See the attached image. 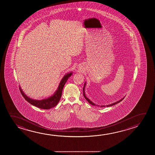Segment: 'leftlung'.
Here are the masks:
<instances>
[{
    "mask_svg": "<svg viewBox=\"0 0 155 155\" xmlns=\"http://www.w3.org/2000/svg\"><path fill=\"white\" fill-rule=\"evenodd\" d=\"M85 84H84V87H83V94H84V97H85V98L87 101V102H89V103L90 104H92V105H95V104L93 102H92L90 99L88 98H87L86 97V96H85V92H84V88H85ZM124 99V98H123V99H121V100H120V101H118V102H116V103H113V104H110V105H107V107H110V106H112V105H115V104H117V103H119L120 102H121V101H122L123 99ZM106 107L105 105H101V107Z\"/></svg>",
    "mask_w": 155,
    "mask_h": 155,
    "instance_id": "1",
    "label": "left lung"
}]
</instances>
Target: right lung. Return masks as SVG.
Returning a JSON list of instances; mask_svg holds the SVG:
<instances>
[{
  "instance_id": "obj_1",
  "label": "right lung",
  "mask_w": 155,
  "mask_h": 155,
  "mask_svg": "<svg viewBox=\"0 0 155 155\" xmlns=\"http://www.w3.org/2000/svg\"><path fill=\"white\" fill-rule=\"evenodd\" d=\"M71 75H72V72L67 74L65 76H64L60 82L58 87L57 90V91L55 92V93L54 94L53 96H52L47 99H43L41 101L34 100V99H31L30 98H28V97L25 94L23 91L21 90V87L19 88L20 91H21V94H22L23 97L29 103H30L31 104L33 105L35 107L40 108V109L48 110L55 107L58 103V102H59L61 98L64 86L66 83V81H68L69 77L71 76Z\"/></svg>"
}]
</instances>
